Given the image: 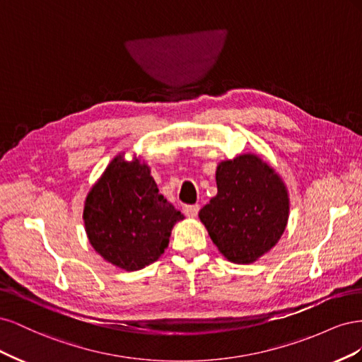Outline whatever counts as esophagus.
<instances>
[{
  "label": "esophagus",
  "mask_w": 362,
  "mask_h": 362,
  "mask_svg": "<svg viewBox=\"0 0 362 362\" xmlns=\"http://www.w3.org/2000/svg\"><path fill=\"white\" fill-rule=\"evenodd\" d=\"M182 210H184L185 216L190 217V218H194L199 213V205H185Z\"/></svg>",
  "instance_id": "34e87169"
}]
</instances>
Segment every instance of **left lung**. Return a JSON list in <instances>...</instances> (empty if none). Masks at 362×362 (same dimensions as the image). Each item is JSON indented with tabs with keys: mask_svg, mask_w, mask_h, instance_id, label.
Instances as JSON below:
<instances>
[{
	"mask_svg": "<svg viewBox=\"0 0 362 362\" xmlns=\"http://www.w3.org/2000/svg\"><path fill=\"white\" fill-rule=\"evenodd\" d=\"M217 194L199 218L218 252L235 264H250L275 247L286 231L290 198L279 173L258 154L222 160Z\"/></svg>",
	"mask_w": 362,
	"mask_h": 362,
	"instance_id": "1",
	"label": "left lung"
}]
</instances>
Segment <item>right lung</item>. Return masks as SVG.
<instances>
[{
	"label": "right lung",
	"instance_id": "add662e5",
	"mask_svg": "<svg viewBox=\"0 0 362 362\" xmlns=\"http://www.w3.org/2000/svg\"><path fill=\"white\" fill-rule=\"evenodd\" d=\"M184 216L158 193L151 168L134 154H117L87 193L84 229L98 255L134 272L157 261Z\"/></svg>",
	"mask_w": 362,
	"mask_h": 362
}]
</instances>
